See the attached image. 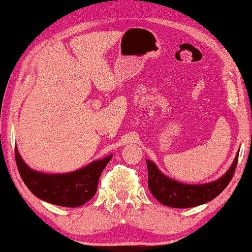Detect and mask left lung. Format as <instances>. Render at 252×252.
Masks as SVG:
<instances>
[{
	"label": "left lung",
	"instance_id": "1",
	"mask_svg": "<svg viewBox=\"0 0 252 252\" xmlns=\"http://www.w3.org/2000/svg\"><path fill=\"white\" fill-rule=\"evenodd\" d=\"M237 161L238 156H236L229 171L219 180L205 185H186L165 177L152 161L146 160L150 192L161 205L172 208H190L202 205L223 192L232 179Z\"/></svg>",
	"mask_w": 252,
	"mask_h": 252
}]
</instances>
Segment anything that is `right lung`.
I'll return each mask as SVG.
<instances>
[{
  "label": "right lung",
  "instance_id": "right-lung-1",
  "mask_svg": "<svg viewBox=\"0 0 252 252\" xmlns=\"http://www.w3.org/2000/svg\"><path fill=\"white\" fill-rule=\"evenodd\" d=\"M15 158L22 180L33 195L53 205L74 208L95 195L98 179L111 156L66 174H45L31 170L22 160L17 149H15Z\"/></svg>",
  "mask_w": 252,
  "mask_h": 252
}]
</instances>
